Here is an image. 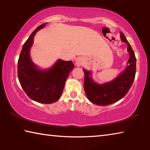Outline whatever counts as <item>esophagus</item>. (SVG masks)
<instances>
[{
  "mask_svg": "<svg viewBox=\"0 0 150 150\" xmlns=\"http://www.w3.org/2000/svg\"><path fill=\"white\" fill-rule=\"evenodd\" d=\"M75 63L77 65L80 66L83 63V59H81V58H77V59L75 61Z\"/></svg>",
  "mask_w": 150,
  "mask_h": 150,
  "instance_id": "1",
  "label": "esophagus"
}]
</instances>
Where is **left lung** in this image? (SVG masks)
Masks as SVG:
<instances>
[{"label":"left lung","instance_id":"obj_1","mask_svg":"<svg viewBox=\"0 0 150 150\" xmlns=\"http://www.w3.org/2000/svg\"><path fill=\"white\" fill-rule=\"evenodd\" d=\"M121 40L128 44L130 58L126 69L115 79L110 82L98 85L90 77L91 71L83 69L85 73L84 90L88 99L97 105L106 106L117 102L122 98L130 90L135 79L136 71V58L130 43L125 35L120 32Z\"/></svg>","mask_w":150,"mask_h":150}]
</instances>
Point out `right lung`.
I'll use <instances>...</instances> for the list:
<instances>
[{
    "mask_svg": "<svg viewBox=\"0 0 150 150\" xmlns=\"http://www.w3.org/2000/svg\"><path fill=\"white\" fill-rule=\"evenodd\" d=\"M46 23L35 29L24 43L18 61V77L28 97L38 103L52 104L59 99L69 73L74 67L71 61H57L52 68L40 70L32 62L30 50L34 37Z\"/></svg>",
    "mask_w": 150,
    "mask_h": 150,
    "instance_id": "right-lung-1",
    "label": "right lung"
}]
</instances>
